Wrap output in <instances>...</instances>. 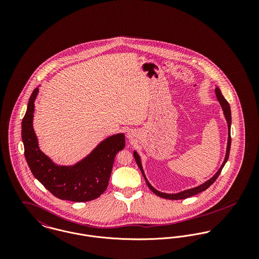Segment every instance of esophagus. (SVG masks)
Masks as SVG:
<instances>
[{
	"instance_id": "obj_1",
	"label": "esophagus",
	"mask_w": 259,
	"mask_h": 259,
	"mask_svg": "<svg viewBox=\"0 0 259 259\" xmlns=\"http://www.w3.org/2000/svg\"><path fill=\"white\" fill-rule=\"evenodd\" d=\"M128 138H132V135H130V134H128Z\"/></svg>"
}]
</instances>
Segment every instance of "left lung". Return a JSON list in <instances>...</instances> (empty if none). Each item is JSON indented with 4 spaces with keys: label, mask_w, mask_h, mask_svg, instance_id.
I'll return each mask as SVG.
<instances>
[{
    "label": "left lung",
    "mask_w": 259,
    "mask_h": 259,
    "mask_svg": "<svg viewBox=\"0 0 259 259\" xmlns=\"http://www.w3.org/2000/svg\"><path fill=\"white\" fill-rule=\"evenodd\" d=\"M215 95H217V98H218V100H219V102H220V104H221V106H222L223 114H224L225 119H226V122H227V127H228V140H227L226 153H225V157H224V160H223V162H222V166H221V168L218 170V172H217L210 180H208V181L205 182L204 184L198 185V186H196V187H193V188H190V189H186V190L178 192V193H164V192H160V191L156 190L154 187H152L151 185L148 183V181L147 180V178H146V175H145V172H144L143 166H142L141 157H140V155L138 154V152H137L136 150L134 151L135 159H136V161H137V163H138V165H139V167H140V169H141V171H142V174H143V176H144V178H145V180H146L147 185H148V187H149V189H150L153 193H155L156 195H158V196H160V197H162V198H166V199H175V200H177V199H185V198L193 196V195H195V194H197V193H199V192H201V191L207 189L210 185H212V184L217 181V179L220 177V175H221V172H222V168H223L224 164L226 163V161H227V159H228L229 151H230V146H231V137H230L231 111H230L229 104H228L227 101L224 99V97L222 96L221 90H220L218 87H217V89H215Z\"/></svg>",
    "instance_id": "obj_1"
}]
</instances>
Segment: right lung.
<instances>
[{
  "instance_id": "obj_1",
  "label": "right lung",
  "mask_w": 259,
  "mask_h": 259,
  "mask_svg": "<svg viewBox=\"0 0 259 259\" xmlns=\"http://www.w3.org/2000/svg\"><path fill=\"white\" fill-rule=\"evenodd\" d=\"M37 92V88L32 93L22 121L25 157L32 174L60 199L84 202L98 198L108 187L115 154L124 148V135L117 134L106 139L74 165H58L40 151L33 128Z\"/></svg>"
}]
</instances>
